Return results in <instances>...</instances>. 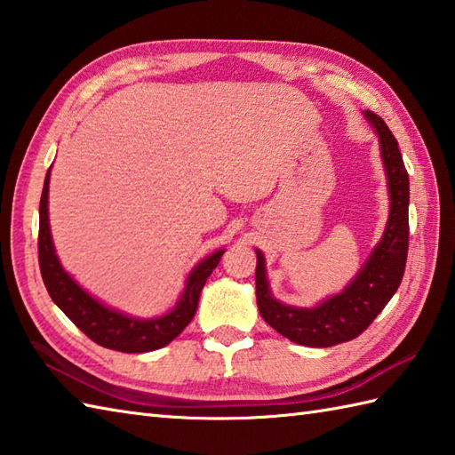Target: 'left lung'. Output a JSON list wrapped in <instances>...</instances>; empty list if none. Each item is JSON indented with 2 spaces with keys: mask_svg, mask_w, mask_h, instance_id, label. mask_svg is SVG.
<instances>
[{
  "mask_svg": "<svg viewBox=\"0 0 455 455\" xmlns=\"http://www.w3.org/2000/svg\"><path fill=\"white\" fill-rule=\"evenodd\" d=\"M365 119L379 134V148L389 183V220L381 243L373 248L360 274L338 293L313 308L279 303L269 291L264 254L256 250V301L264 321L282 336L301 346L328 347L360 336L397 291L409 252V173L397 139L373 111Z\"/></svg>",
  "mask_w": 455,
  "mask_h": 455,
  "instance_id": "left-lung-1",
  "label": "left lung"
}]
</instances>
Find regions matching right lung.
Instances as JSON below:
<instances>
[{
  "mask_svg": "<svg viewBox=\"0 0 455 455\" xmlns=\"http://www.w3.org/2000/svg\"><path fill=\"white\" fill-rule=\"evenodd\" d=\"M48 181H51V170L46 172L41 207H38V266H41L43 282L52 301L85 336L92 338L95 344L109 347V350L140 354L158 350V347L170 344L191 323L193 315L197 311L201 289L212 274V269L219 266L225 250H217L215 254L201 259L193 267L178 305L168 315L158 318H134L123 315L95 301L64 272L60 262H58L51 227H48Z\"/></svg>",
  "mask_w": 455,
  "mask_h": 455,
  "instance_id": "1",
  "label": "right lung"
}]
</instances>
